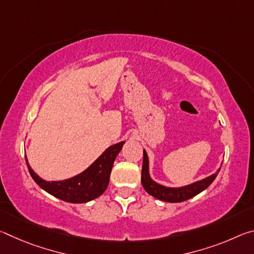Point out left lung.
I'll list each match as a JSON object with an SVG mask.
<instances>
[{"label": "left lung", "mask_w": 254, "mask_h": 254, "mask_svg": "<svg viewBox=\"0 0 254 254\" xmlns=\"http://www.w3.org/2000/svg\"><path fill=\"white\" fill-rule=\"evenodd\" d=\"M220 169L217 170V173L208 176L207 178L198 180V182H195L190 185H186V186L176 188L166 187L156 183L154 180L151 179V177H150L149 158L147 152H145V150H143V165L142 174H141V183H142V186L145 189V191H147L149 195L153 196L154 198H158L163 201H168V203H180V201L187 200L205 190V189L214 182V179L216 178Z\"/></svg>", "instance_id": "8db88e82"}]
</instances>
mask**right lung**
I'll return each instance as SVG.
<instances>
[{"mask_svg":"<svg viewBox=\"0 0 254 254\" xmlns=\"http://www.w3.org/2000/svg\"><path fill=\"white\" fill-rule=\"evenodd\" d=\"M124 141L111 145L94 161L87 169L79 175L59 182H47L39 177L30 167L25 157L29 173L34 182L57 198L67 203L81 204L97 198L106 190L110 183V175L115 158L121 151Z\"/></svg>","mask_w":254,"mask_h":254,"instance_id":"obj_1","label":"right lung"}]
</instances>
